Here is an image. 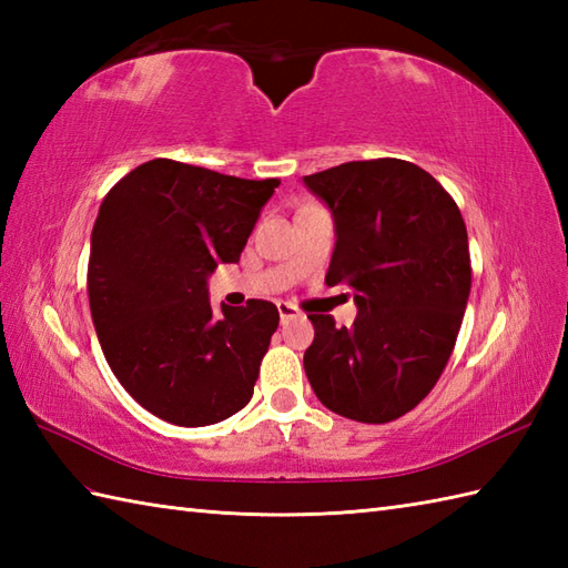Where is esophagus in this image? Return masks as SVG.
Returning <instances> with one entry per match:
<instances>
[{
    "label": "esophagus",
    "mask_w": 568,
    "mask_h": 568,
    "mask_svg": "<svg viewBox=\"0 0 568 568\" xmlns=\"http://www.w3.org/2000/svg\"><path fill=\"white\" fill-rule=\"evenodd\" d=\"M277 312H281V322H287V320H295L300 317V312L295 305L291 303H277Z\"/></svg>",
    "instance_id": "obj_1"
}]
</instances>
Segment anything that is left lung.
<instances>
[{
	"label": "left lung",
	"mask_w": 568,
	"mask_h": 568,
	"mask_svg": "<svg viewBox=\"0 0 568 568\" xmlns=\"http://www.w3.org/2000/svg\"><path fill=\"white\" fill-rule=\"evenodd\" d=\"M336 244L324 283L346 285L358 315H307L312 390L332 413L383 425L425 400L449 361L470 293L464 216L419 165L376 159L305 175Z\"/></svg>",
	"instance_id": "8db88e82"
}]
</instances>
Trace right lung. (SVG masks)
Returning a JSON list of instances; mask_svg holds the SVG:
<instances>
[{
    "label": "right lung",
    "mask_w": 568,
    "mask_h": 568,
    "mask_svg": "<svg viewBox=\"0 0 568 568\" xmlns=\"http://www.w3.org/2000/svg\"><path fill=\"white\" fill-rule=\"evenodd\" d=\"M277 185L155 159L100 204L88 265L94 332L124 390L171 425H214L251 400L281 315L268 300L214 315L207 281L239 261Z\"/></svg>",
    "instance_id": "1"
}]
</instances>
